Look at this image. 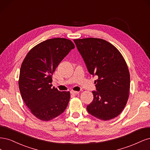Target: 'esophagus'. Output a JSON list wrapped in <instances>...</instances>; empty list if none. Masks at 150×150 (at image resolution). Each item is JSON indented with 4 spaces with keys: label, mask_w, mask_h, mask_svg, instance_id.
<instances>
[{
    "label": "esophagus",
    "mask_w": 150,
    "mask_h": 150,
    "mask_svg": "<svg viewBox=\"0 0 150 150\" xmlns=\"http://www.w3.org/2000/svg\"><path fill=\"white\" fill-rule=\"evenodd\" d=\"M70 93H71V94H72V95H77V94H79V91H70Z\"/></svg>",
    "instance_id": "1"
}]
</instances>
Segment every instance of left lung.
<instances>
[{"instance_id": "left-lung-1", "label": "left lung", "mask_w": 150, "mask_h": 150, "mask_svg": "<svg viewBox=\"0 0 150 150\" xmlns=\"http://www.w3.org/2000/svg\"><path fill=\"white\" fill-rule=\"evenodd\" d=\"M74 41L89 73L98 76L93 100L86 107L88 112L104 121L117 117L129 97L130 76L123 57L112 43L101 38Z\"/></svg>"}]
</instances>
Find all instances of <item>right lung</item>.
<instances>
[{
	"label": "right lung",
	"mask_w": 150,
	"mask_h": 150,
	"mask_svg": "<svg viewBox=\"0 0 150 150\" xmlns=\"http://www.w3.org/2000/svg\"><path fill=\"white\" fill-rule=\"evenodd\" d=\"M74 43L64 38L43 41L28 52L21 65L18 86L22 98L35 117L49 121L64 112L69 104L70 91L52 87V76L57 67Z\"/></svg>",
	"instance_id": "add662e5"
}]
</instances>
